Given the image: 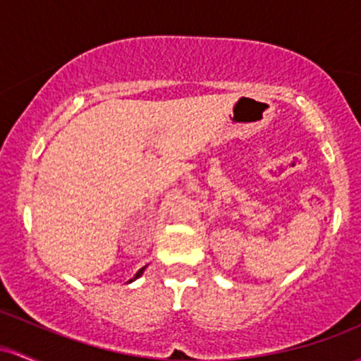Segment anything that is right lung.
I'll list each match as a JSON object with an SVG mask.
<instances>
[{"mask_svg": "<svg viewBox=\"0 0 361 361\" xmlns=\"http://www.w3.org/2000/svg\"><path fill=\"white\" fill-rule=\"evenodd\" d=\"M145 268H147V266H145ZM145 268H141L140 271H137V273L135 274V278H133V279H136V278H140L141 276V274H143V271H145ZM133 279H129V281H133Z\"/></svg>", "mask_w": 361, "mask_h": 361, "instance_id": "add662e5", "label": "right lung"}]
</instances>
